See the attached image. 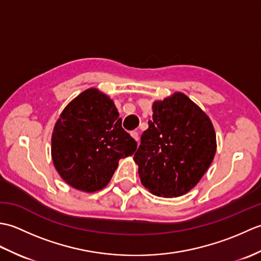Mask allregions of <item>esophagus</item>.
Returning a JSON list of instances; mask_svg holds the SVG:
<instances>
[{
    "label": "esophagus",
    "mask_w": 261,
    "mask_h": 261,
    "mask_svg": "<svg viewBox=\"0 0 261 261\" xmlns=\"http://www.w3.org/2000/svg\"><path fill=\"white\" fill-rule=\"evenodd\" d=\"M130 135H131V137L134 138L136 141H139V134H138L137 131H131Z\"/></svg>",
    "instance_id": "obj_1"
}]
</instances>
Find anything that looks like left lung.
I'll list each match as a JSON object with an SVG mask.
<instances>
[{"instance_id": "obj_1", "label": "left lung", "mask_w": 261, "mask_h": 261, "mask_svg": "<svg viewBox=\"0 0 261 261\" xmlns=\"http://www.w3.org/2000/svg\"><path fill=\"white\" fill-rule=\"evenodd\" d=\"M152 112L134 157L140 180L156 196H181L197 185L213 162L214 126L180 92L154 101Z\"/></svg>"}]
</instances>
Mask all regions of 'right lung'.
Wrapping results in <instances>:
<instances>
[{
    "label": "right lung",
    "instance_id": "right-lung-1",
    "mask_svg": "<svg viewBox=\"0 0 261 261\" xmlns=\"http://www.w3.org/2000/svg\"><path fill=\"white\" fill-rule=\"evenodd\" d=\"M137 142L122 127L113 99L88 88L70 101L54 126L51 158L60 177L75 190L94 193L109 184L121 158Z\"/></svg>",
    "mask_w": 261,
    "mask_h": 261
}]
</instances>
